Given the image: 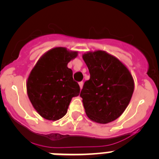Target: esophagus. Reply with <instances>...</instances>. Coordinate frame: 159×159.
<instances>
[{"label":"esophagus","instance_id":"34e87169","mask_svg":"<svg viewBox=\"0 0 159 159\" xmlns=\"http://www.w3.org/2000/svg\"><path fill=\"white\" fill-rule=\"evenodd\" d=\"M83 84H84V83H83V82H80V83H79V85H80V89H82Z\"/></svg>","mask_w":159,"mask_h":159}]
</instances>
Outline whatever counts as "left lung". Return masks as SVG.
Returning <instances> with one entry per match:
<instances>
[{
    "instance_id": "1",
    "label": "left lung",
    "mask_w": 159,
    "mask_h": 159,
    "mask_svg": "<svg viewBox=\"0 0 159 159\" xmlns=\"http://www.w3.org/2000/svg\"><path fill=\"white\" fill-rule=\"evenodd\" d=\"M83 59L90 72L80 92L86 115L95 123H111L128 106L134 92L133 77L120 60L105 51L88 52Z\"/></svg>"
}]
</instances>
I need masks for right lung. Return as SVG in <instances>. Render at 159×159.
I'll use <instances>...</instances> for the list:
<instances>
[{
  "label": "right lung",
  "instance_id": "right-lung-1",
  "mask_svg": "<svg viewBox=\"0 0 159 159\" xmlns=\"http://www.w3.org/2000/svg\"><path fill=\"white\" fill-rule=\"evenodd\" d=\"M77 52L62 47L48 51L38 60L27 80V93L33 107L43 119L56 121L66 115L73 97L80 95L67 64Z\"/></svg>",
  "mask_w": 159,
  "mask_h": 159
}]
</instances>
